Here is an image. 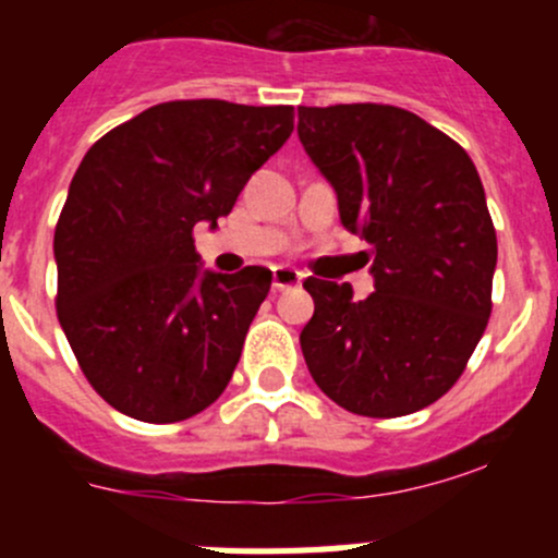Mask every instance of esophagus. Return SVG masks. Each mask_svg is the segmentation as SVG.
Masks as SVG:
<instances>
[{"label":"esophagus","mask_w":558,"mask_h":558,"mask_svg":"<svg viewBox=\"0 0 558 558\" xmlns=\"http://www.w3.org/2000/svg\"><path fill=\"white\" fill-rule=\"evenodd\" d=\"M302 283V275L291 267H275L272 269V289L275 291H289Z\"/></svg>","instance_id":"34e87169"}]
</instances>
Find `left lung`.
<instances>
[{
    "label": "left lung",
    "mask_w": 558,
    "mask_h": 558,
    "mask_svg": "<svg viewBox=\"0 0 558 558\" xmlns=\"http://www.w3.org/2000/svg\"><path fill=\"white\" fill-rule=\"evenodd\" d=\"M300 140L337 191L340 221L373 245L375 291L307 278V369L340 408L397 418L464 373L492 315L497 232L481 174L415 112L359 102L300 107Z\"/></svg>",
    "instance_id": "left-lung-1"
}]
</instances>
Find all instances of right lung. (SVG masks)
<instances>
[{"label":"right lung","instance_id":"add662e5","mask_svg":"<svg viewBox=\"0 0 558 558\" xmlns=\"http://www.w3.org/2000/svg\"><path fill=\"white\" fill-rule=\"evenodd\" d=\"M294 132V107L161 102L88 148L53 234L56 313L94 391L174 424L232 380L272 272H202L194 227L229 216Z\"/></svg>","mask_w":558,"mask_h":558}]
</instances>
